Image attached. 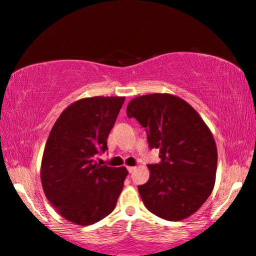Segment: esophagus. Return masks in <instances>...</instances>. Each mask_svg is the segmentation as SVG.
<instances>
[{"instance_id": "1", "label": "esophagus", "mask_w": 256, "mask_h": 256, "mask_svg": "<svg viewBox=\"0 0 256 256\" xmlns=\"http://www.w3.org/2000/svg\"><path fill=\"white\" fill-rule=\"evenodd\" d=\"M134 169H136V167H128V172H134Z\"/></svg>"}]
</instances>
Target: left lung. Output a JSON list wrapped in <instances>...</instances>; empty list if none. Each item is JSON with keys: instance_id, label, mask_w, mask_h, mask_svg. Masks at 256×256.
I'll return each mask as SVG.
<instances>
[{"instance_id": "left-lung-1", "label": "left lung", "mask_w": 256, "mask_h": 256, "mask_svg": "<svg viewBox=\"0 0 256 256\" xmlns=\"http://www.w3.org/2000/svg\"><path fill=\"white\" fill-rule=\"evenodd\" d=\"M126 114L145 128L150 148L160 150V162L148 164V181L138 186L147 210L170 222L195 214L216 181L217 147L210 130L190 104L169 94L136 97Z\"/></svg>"}]
</instances>
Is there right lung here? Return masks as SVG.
I'll return each instance as SVG.
<instances>
[{
	"label": "right lung",
	"instance_id": "1",
	"mask_svg": "<svg viewBox=\"0 0 256 256\" xmlns=\"http://www.w3.org/2000/svg\"><path fill=\"white\" fill-rule=\"evenodd\" d=\"M125 97L96 96L66 108L50 132L42 161V184L50 203L67 220L92 225L110 214L123 190L128 170L98 164L97 154Z\"/></svg>",
	"mask_w": 256,
	"mask_h": 256
}]
</instances>
